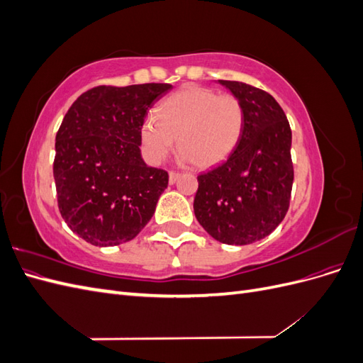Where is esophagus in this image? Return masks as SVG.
<instances>
[{"label":"esophagus","mask_w":363,"mask_h":363,"mask_svg":"<svg viewBox=\"0 0 363 363\" xmlns=\"http://www.w3.org/2000/svg\"><path fill=\"white\" fill-rule=\"evenodd\" d=\"M179 177H180V174H179V172H174V171H171V172H169V184H174L175 182L179 180Z\"/></svg>","instance_id":"obj_1"}]
</instances>
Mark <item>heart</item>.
Instances as JSON below:
<instances>
[{"label": "heart", "mask_w": 363, "mask_h": 363, "mask_svg": "<svg viewBox=\"0 0 363 363\" xmlns=\"http://www.w3.org/2000/svg\"><path fill=\"white\" fill-rule=\"evenodd\" d=\"M244 128L245 111L239 98L189 84L168 96L159 115H148L142 123V155L148 163L160 164L179 138L183 160L212 168L232 155Z\"/></svg>", "instance_id": "obj_1"}]
</instances>
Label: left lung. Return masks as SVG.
<instances>
[{
  "mask_svg": "<svg viewBox=\"0 0 363 363\" xmlns=\"http://www.w3.org/2000/svg\"><path fill=\"white\" fill-rule=\"evenodd\" d=\"M218 83L242 103L245 128L227 160L199 175L194 212L219 242L248 245L272 233L289 208L292 133L268 92L240 82Z\"/></svg>",
  "mask_w": 363,
  "mask_h": 363,
  "instance_id": "left-lung-1",
  "label": "left lung"
}]
</instances>
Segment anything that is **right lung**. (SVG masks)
<instances>
[{
	"label": "right lung",
	"instance_id": "right-lung-1",
	"mask_svg": "<svg viewBox=\"0 0 363 363\" xmlns=\"http://www.w3.org/2000/svg\"><path fill=\"white\" fill-rule=\"evenodd\" d=\"M168 83L96 86L82 94L56 136L54 182L62 218L98 247L135 239L155 215L168 172L140 156V127Z\"/></svg>",
	"mask_w": 363,
	"mask_h": 363
}]
</instances>
